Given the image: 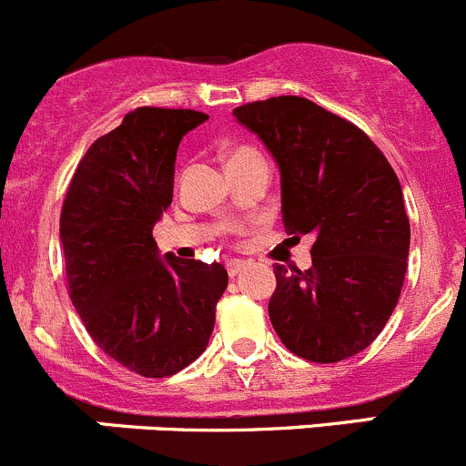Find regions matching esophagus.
Returning a JSON list of instances; mask_svg holds the SVG:
<instances>
[{
	"label": "esophagus",
	"instance_id": "obj_1",
	"mask_svg": "<svg viewBox=\"0 0 466 466\" xmlns=\"http://www.w3.org/2000/svg\"><path fill=\"white\" fill-rule=\"evenodd\" d=\"M243 267H246V262H243V259H228V262H225V268H228V273L232 278L238 276Z\"/></svg>",
	"mask_w": 466,
	"mask_h": 466
}]
</instances>
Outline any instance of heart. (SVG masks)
<instances>
[{
    "label": "heart",
    "instance_id": "1",
    "mask_svg": "<svg viewBox=\"0 0 466 466\" xmlns=\"http://www.w3.org/2000/svg\"><path fill=\"white\" fill-rule=\"evenodd\" d=\"M253 156H259V151L255 149V147L238 145L229 151V163H234V160H243V158H253Z\"/></svg>",
    "mask_w": 466,
    "mask_h": 466
}]
</instances>
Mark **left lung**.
Wrapping results in <instances>:
<instances>
[{
  "label": "left lung",
  "instance_id": "obj_1",
  "mask_svg": "<svg viewBox=\"0 0 466 466\" xmlns=\"http://www.w3.org/2000/svg\"><path fill=\"white\" fill-rule=\"evenodd\" d=\"M280 167L282 225L312 234L308 271L273 267L268 317L282 345L312 363H338L370 345L400 299L410 218L380 147L351 121L301 96L238 106Z\"/></svg>",
  "mask_w": 466,
  "mask_h": 466
}]
</instances>
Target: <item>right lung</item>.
Segmentation results:
<instances>
[{
	"instance_id": "add662e5",
	"label": "right lung",
	"mask_w": 466,
	"mask_h": 466,
	"mask_svg": "<svg viewBox=\"0 0 466 466\" xmlns=\"http://www.w3.org/2000/svg\"><path fill=\"white\" fill-rule=\"evenodd\" d=\"M198 110L137 107L77 163L59 218L68 297L91 340L142 377L184 370L208 345L223 264L158 258L154 225L172 204L174 158Z\"/></svg>"
}]
</instances>
